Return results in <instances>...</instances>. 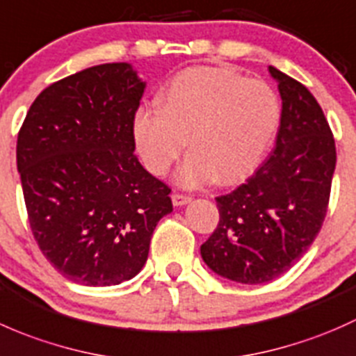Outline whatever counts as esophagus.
I'll return each mask as SVG.
<instances>
[{
  "mask_svg": "<svg viewBox=\"0 0 356 356\" xmlns=\"http://www.w3.org/2000/svg\"><path fill=\"white\" fill-rule=\"evenodd\" d=\"M171 200H173V205L179 207V205L188 204L192 199H190L188 195H183V193H173V195H171Z\"/></svg>",
  "mask_w": 356,
  "mask_h": 356,
  "instance_id": "esophagus-1",
  "label": "esophagus"
}]
</instances>
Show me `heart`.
Instances as JSON below:
<instances>
[{
  "instance_id": "b5f03b06",
  "label": "heart",
  "mask_w": 356,
  "mask_h": 356,
  "mask_svg": "<svg viewBox=\"0 0 356 356\" xmlns=\"http://www.w3.org/2000/svg\"><path fill=\"white\" fill-rule=\"evenodd\" d=\"M280 120V99L267 83L233 70L193 67L170 80L159 106L138 109L134 138L145 168L164 177L188 137L179 185L193 188L212 178L229 185L259 166Z\"/></svg>"
}]
</instances>
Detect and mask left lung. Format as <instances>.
Returning a JSON list of instances; mask_svg holds the SVG:
<instances>
[{
    "label": "left lung",
    "mask_w": 356,
    "mask_h": 356,
    "mask_svg": "<svg viewBox=\"0 0 356 356\" xmlns=\"http://www.w3.org/2000/svg\"><path fill=\"white\" fill-rule=\"evenodd\" d=\"M283 109L276 147L243 185L216 197L219 222L200 247L211 270L241 284L273 281L314 243L327 212L336 145L310 90L269 67Z\"/></svg>",
    "instance_id": "1"
}]
</instances>
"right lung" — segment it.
Listing matches in <instances>:
<instances>
[{
  "label": "right lung",
  "instance_id": "add662e5",
  "mask_svg": "<svg viewBox=\"0 0 356 356\" xmlns=\"http://www.w3.org/2000/svg\"><path fill=\"white\" fill-rule=\"evenodd\" d=\"M145 82L130 63L82 70L44 89L18 131L17 168L35 241L54 269L86 286L137 276L170 186L135 156Z\"/></svg>",
  "mask_w": 356,
  "mask_h": 356
}]
</instances>
